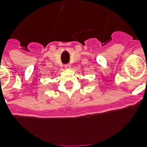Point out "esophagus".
I'll use <instances>...</instances> for the list:
<instances>
[{
  "label": "esophagus",
  "mask_w": 147,
  "mask_h": 147,
  "mask_svg": "<svg viewBox=\"0 0 147 147\" xmlns=\"http://www.w3.org/2000/svg\"><path fill=\"white\" fill-rule=\"evenodd\" d=\"M64 67H65V68H67V69H70L71 68V65L70 64H65V65H64Z\"/></svg>",
  "instance_id": "1"
}]
</instances>
